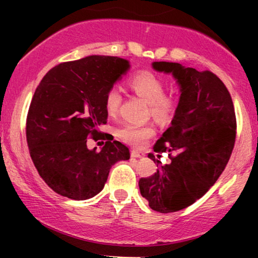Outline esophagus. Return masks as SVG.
I'll list each match as a JSON object with an SVG mask.
<instances>
[{"mask_svg": "<svg viewBox=\"0 0 258 258\" xmlns=\"http://www.w3.org/2000/svg\"><path fill=\"white\" fill-rule=\"evenodd\" d=\"M131 156H132V158H142V156H143V155H142L141 153H138L137 150H132Z\"/></svg>", "mask_w": 258, "mask_h": 258, "instance_id": "34e87169", "label": "esophagus"}]
</instances>
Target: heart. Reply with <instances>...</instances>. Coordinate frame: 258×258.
Segmentation results:
<instances>
[{
  "mask_svg": "<svg viewBox=\"0 0 258 258\" xmlns=\"http://www.w3.org/2000/svg\"><path fill=\"white\" fill-rule=\"evenodd\" d=\"M130 87L139 97L149 103L150 112L155 119L166 121L173 116L178 105V98L172 93H165L166 82L158 74L149 70H141L130 79ZM122 97L116 87H111L105 94V109L109 115H116L119 111ZM155 130L152 125L125 123L119 130V136L126 143L137 148L143 147L152 138Z\"/></svg>",
  "mask_w": 258,
  "mask_h": 258,
  "instance_id": "heart-1",
  "label": "heart"
}]
</instances>
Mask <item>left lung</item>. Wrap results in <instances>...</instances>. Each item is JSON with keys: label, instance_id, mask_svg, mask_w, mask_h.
<instances>
[{"label": "left lung", "instance_id": "left-lung-1", "mask_svg": "<svg viewBox=\"0 0 258 258\" xmlns=\"http://www.w3.org/2000/svg\"><path fill=\"white\" fill-rule=\"evenodd\" d=\"M153 67L173 74L180 98L171 126L154 144L155 153H168L171 164L162 166L149 154L158 170L138 185L153 210L168 214L200 199L223 172L235 143L236 117L229 91L214 73L170 61Z\"/></svg>", "mask_w": 258, "mask_h": 258}]
</instances>
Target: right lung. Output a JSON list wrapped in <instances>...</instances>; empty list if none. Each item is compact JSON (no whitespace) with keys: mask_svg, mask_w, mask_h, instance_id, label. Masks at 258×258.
<instances>
[{"mask_svg":"<svg viewBox=\"0 0 258 258\" xmlns=\"http://www.w3.org/2000/svg\"><path fill=\"white\" fill-rule=\"evenodd\" d=\"M130 68L119 57L90 55L52 68L37 86L26 116V142L38 174L55 193L86 200L99 193L109 171L128 160L126 146L99 127L106 123L105 94ZM88 138L103 139L99 152Z\"/></svg>","mask_w":258,"mask_h":258,"instance_id":"obj_1","label":"right lung"}]
</instances>
